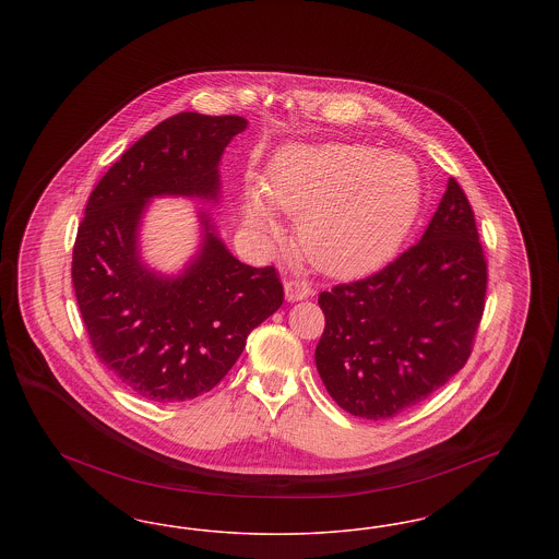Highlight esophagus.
Segmentation results:
<instances>
[{"instance_id":"1","label":"esophagus","mask_w":559,"mask_h":559,"mask_svg":"<svg viewBox=\"0 0 559 559\" xmlns=\"http://www.w3.org/2000/svg\"><path fill=\"white\" fill-rule=\"evenodd\" d=\"M310 295H312L310 283H306V281H301V278H289V281L285 283V297H287L289 301H299V299H306V297H310Z\"/></svg>"}]
</instances>
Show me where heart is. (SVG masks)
Masks as SVG:
<instances>
[{
  "instance_id": "1",
  "label": "heart",
  "mask_w": 559,
  "mask_h": 559,
  "mask_svg": "<svg viewBox=\"0 0 559 559\" xmlns=\"http://www.w3.org/2000/svg\"><path fill=\"white\" fill-rule=\"evenodd\" d=\"M266 195L276 210L299 215L297 239L314 266L349 274L394 253L419 207V174L406 155L365 144L289 146L270 165ZM267 200L249 190L245 219L274 235Z\"/></svg>"
}]
</instances>
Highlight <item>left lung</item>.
I'll use <instances>...</instances> for the list:
<instances>
[{"label": "left lung", "instance_id": "left-lung-1", "mask_svg": "<svg viewBox=\"0 0 559 559\" xmlns=\"http://www.w3.org/2000/svg\"><path fill=\"white\" fill-rule=\"evenodd\" d=\"M486 283L474 210L451 178L417 245L367 278L320 293L314 358L331 399L381 421L431 396L472 354Z\"/></svg>", "mask_w": 559, "mask_h": 559}]
</instances>
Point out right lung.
Wrapping results in <instances>:
<instances>
[{
	"label": "right lung",
	"mask_w": 559,
	"mask_h": 559,
	"mask_svg": "<svg viewBox=\"0 0 559 559\" xmlns=\"http://www.w3.org/2000/svg\"><path fill=\"white\" fill-rule=\"evenodd\" d=\"M245 128L237 115L178 112L142 135L90 194L71 267L81 319L100 362L142 399L210 392L249 333L283 306L274 266L240 264L203 212V242L182 274L160 276L138 251L153 197L217 199V163Z\"/></svg>",
	"instance_id": "add662e5"
}]
</instances>
